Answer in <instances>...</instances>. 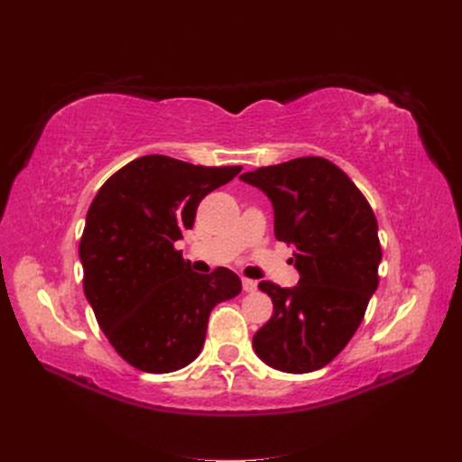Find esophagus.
Segmentation results:
<instances>
[{
	"label": "esophagus",
	"instance_id": "34e87169",
	"mask_svg": "<svg viewBox=\"0 0 462 462\" xmlns=\"http://www.w3.org/2000/svg\"><path fill=\"white\" fill-rule=\"evenodd\" d=\"M256 287H258V283L253 282V279H243V289H245L246 292H254Z\"/></svg>",
	"mask_w": 462,
	"mask_h": 462
}]
</instances>
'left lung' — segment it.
I'll return each instance as SVG.
<instances>
[{"instance_id":"8db88e82","label":"left lung","mask_w":462,"mask_h":462,"mask_svg":"<svg viewBox=\"0 0 462 462\" xmlns=\"http://www.w3.org/2000/svg\"><path fill=\"white\" fill-rule=\"evenodd\" d=\"M273 206L277 241L295 248V287L262 282L273 316L253 339L265 365L306 374L324 368L351 341L377 289L382 262L370 204L337 165L297 158L241 175Z\"/></svg>"}]
</instances>
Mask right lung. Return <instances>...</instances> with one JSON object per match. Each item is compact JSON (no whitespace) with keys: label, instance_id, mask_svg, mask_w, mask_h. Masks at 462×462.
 <instances>
[{"label":"right lung","instance_id":"obj_1","mask_svg":"<svg viewBox=\"0 0 462 462\" xmlns=\"http://www.w3.org/2000/svg\"><path fill=\"white\" fill-rule=\"evenodd\" d=\"M243 170L143 156L94 197L79 245L85 295L97 326L131 366L185 368L204 346L209 312L241 292L236 273H197L175 243L192 229L200 200Z\"/></svg>","mask_w":462,"mask_h":462}]
</instances>
